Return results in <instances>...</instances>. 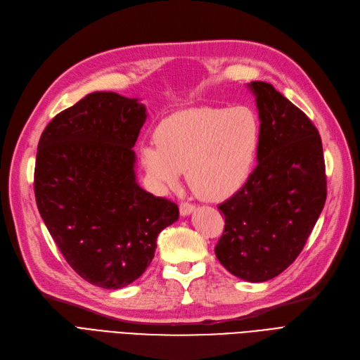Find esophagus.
<instances>
[{"label":"esophagus","mask_w":360,"mask_h":360,"mask_svg":"<svg viewBox=\"0 0 360 360\" xmlns=\"http://www.w3.org/2000/svg\"><path fill=\"white\" fill-rule=\"evenodd\" d=\"M195 212V205L189 204V202H181L180 204V214L181 216H189Z\"/></svg>","instance_id":"obj_1"}]
</instances>
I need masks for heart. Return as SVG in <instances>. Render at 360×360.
Wrapping results in <instances>:
<instances>
[{"instance_id":"1","label":"heart","mask_w":360,"mask_h":360,"mask_svg":"<svg viewBox=\"0 0 360 360\" xmlns=\"http://www.w3.org/2000/svg\"><path fill=\"white\" fill-rule=\"evenodd\" d=\"M260 135V120L245 105L188 108L159 123L156 144H146L141 159L160 188H176L186 171L196 196L221 201L250 179Z\"/></svg>"}]
</instances>
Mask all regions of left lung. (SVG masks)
<instances>
[{
    "mask_svg": "<svg viewBox=\"0 0 360 360\" xmlns=\"http://www.w3.org/2000/svg\"><path fill=\"white\" fill-rule=\"evenodd\" d=\"M260 128L257 165L217 208L225 229L214 252L231 274L262 283L300 256L326 201L321 139L304 111L265 82L249 83Z\"/></svg>",
    "mask_w": 360,
    "mask_h": 360,
    "instance_id": "left-lung-1",
    "label": "left lung"
}]
</instances>
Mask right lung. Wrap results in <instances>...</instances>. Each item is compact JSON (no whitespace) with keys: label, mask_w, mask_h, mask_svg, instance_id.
<instances>
[{"label":"right lung","mask_w":360,"mask_h":360,"mask_svg":"<svg viewBox=\"0 0 360 360\" xmlns=\"http://www.w3.org/2000/svg\"><path fill=\"white\" fill-rule=\"evenodd\" d=\"M137 98L94 92L60 111L37 147L40 216L68 265L94 286L122 289L150 265L179 207L141 189L132 147L146 122Z\"/></svg>","instance_id":"1"}]
</instances>
